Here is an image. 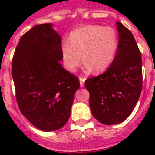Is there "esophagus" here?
I'll use <instances>...</instances> for the list:
<instances>
[{"instance_id": "1", "label": "esophagus", "mask_w": 155, "mask_h": 155, "mask_svg": "<svg viewBox=\"0 0 155 155\" xmlns=\"http://www.w3.org/2000/svg\"><path fill=\"white\" fill-rule=\"evenodd\" d=\"M84 81H85V79L84 78L81 77L80 78V84H81V87H83L84 85Z\"/></svg>"}]
</instances>
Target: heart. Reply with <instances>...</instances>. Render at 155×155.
<instances>
[{
  "label": "heart",
  "mask_w": 155,
  "mask_h": 155,
  "mask_svg": "<svg viewBox=\"0 0 155 155\" xmlns=\"http://www.w3.org/2000/svg\"><path fill=\"white\" fill-rule=\"evenodd\" d=\"M119 45L116 30L111 26L88 25L75 29L61 46V55L65 68L74 72L83 57L84 68L100 72L112 63ZM82 55H81V54Z\"/></svg>",
  "instance_id": "b5f03b06"
}]
</instances>
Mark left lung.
<instances>
[{"instance_id":"8db88e82","label":"left lung","mask_w":155,"mask_h":155,"mask_svg":"<svg viewBox=\"0 0 155 155\" xmlns=\"http://www.w3.org/2000/svg\"><path fill=\"white\" fill-rule=\"evenodd\" d=\"M118 51L102 74L89 78L84 85L90 93L92 114L103 124H115L130 116L142 91V58L133 34L120 23Z\"/></svg>"}]
</instances>
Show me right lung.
<instances>
[{"label":"right lung","instance_id":"1","mask_svg":"<svg viewBox=\"0 0 155 155\" xmlns=\"http://www.w3.org/2000/svg\"><path fill=\"white\" fill-rule=\"evenodd\" d=\"M61 39L51 24L22 35L12 59L15 99L22 114L43 131L57 130L70 118L77 76L62 67Z\"/></svg>","mask_w":155,"mask_h":155}]
</instances>
